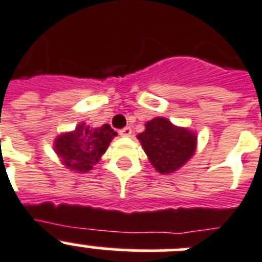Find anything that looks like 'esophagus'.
<instances>
[{"instance_id": "esophagus-1", "label": "esophagus", "mask_w": 262, "mask_h": 262, "mask_svg": "<svg viewBox=\"0 0 262 262\" xmlns=\"http://www.w3.org/2000/svg\"><path fill=\"white\" fill-rule=\"evenodd\" d=\"M120 135L122 136V137H129V136L132 135V127L130 126L122 127V129L120 130Z\"/></svg>"}]
</instances>
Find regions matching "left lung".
I'll return each mask as SVG.
<instances>
[{
  "label": "left lung",
  "instance_id": "1",
  "mask_svg": "<svg viewBox=\"0 0 262 262\" xmlns=\"http://www.w3.org/2000/svg\"><path fill=\"white\" fill-rule=\"evenodd\" d=\"M145 132L137 136L149 161L160 173H172L192 157L197 136L177 127L166 118L157 117L145 124Z\"/></svg>",
  "mask_w": 262,
  "mask_h": 262
}]
</instances>
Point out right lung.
<instances>
[{
	"label": "right lung",
	"mask_w": 262,
	"mask_h": 262,
	"mask_svg": "<svg viewBox=\"0 0 262 262\" xmlns=\"http://www.w3.org/2000/svg\"><path fill=\"white\" fill-rule=\"evenodd\" d=\"M114 136H117V133L111 125L90 127L81 124L74 132L57 138L54 149L62 158L65 166L76 172H88L104 155Z\"/></svg>",
	"instance_id": "1"
}]
</instances>
